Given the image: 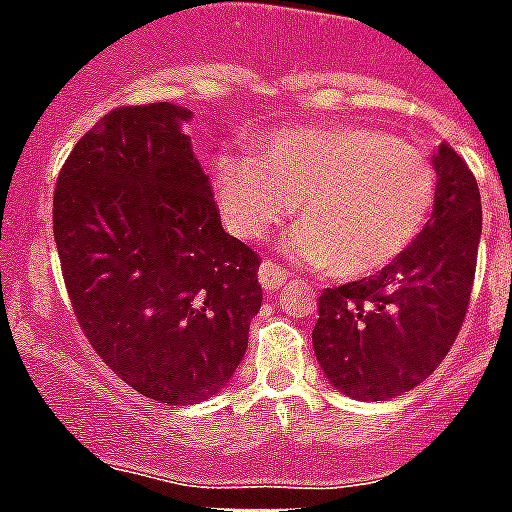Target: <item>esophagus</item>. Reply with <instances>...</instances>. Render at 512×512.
Listing matches in <instances>:
<instances>
[{"label": "esophagus", "mask_w": 512, "mask_h": 512, "mask_svg": "<svg viewBox=\"0 0 512 512\" xmlns=\"http://www.w3.org/2000/svg\"><path fill=\"white\" fill-rule=\"evenodd\" d=\"M257 276H260V286H263L265 291H276L286 283L289 273L276 263H263L260 265V273H257Z\"/></svg>", "instance_id": "obj_1"}]
</instances>
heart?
Returning a JSON list of instances; mask_svg holds the SVG:
<instances>
[{
    "label": "heart",
    "instance_id": "1",
    "mask_svg": "<svg viewBox=\"0 0 512 512\" xmlns=\"http://www.w3.org/2000/svg\"><path fill=\"white\" fill-rule=\"evenodd\" d=\"M218 205L244 239H268L289 213L296 260L336 278H364L411 247L435 205L432 163L362 124L286 127L249 153L216 158Z\"/></svg>",
    "mask_w": 512,
    "mask_h": 512
}]
</instances>
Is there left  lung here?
I'll use <instances>...</instances> for the list:
<instances>
[{"label": "left lung", "mask_w": 512, "mask_h": 512, "mask_svg": "<svg viewBox=\"0 0 512 512\" xmlns=\"http://www.w3.org/2000/svg\"><path fill=\"white\" fill-rule=\"evenodd\" d=\"M432 218L377 276L325 289L312 346L338 393L388 401L414 390L448 356L463 325L482 239V197L450 145L432 158Z\"/></svg>", "instance_id": "left-lung-1"}]
</instances>
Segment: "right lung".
I'll use <instances>...</instances> for the list:
<instances>
[{
    "instance_id": "obj_1",
    "label": "right lung",
    "mask_w": 512,
    "mask_h": 512,
    "mask_svg": "<svg viewBox=\"0 0 512 512\" xmlns=\"http://www.w3.org/2000/svg\"><path fill=\"white\" fill-rule=\"evenodd\" d=\"M179 103L122 106L80 137L54 190V239L90 346L158 403L208 401L260 312V257L226 234Z\"/></svg>"
}]
</instances>
